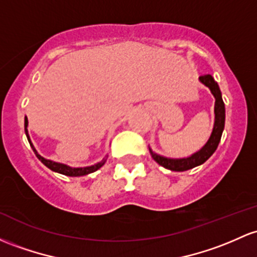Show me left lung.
<instances>
[{
  "instance_id": "left-lung-1",
  "label": "left lung",
  "mask_w": 257,
  "mask_h": 257,
  "mask_svg": "<svg viewBox=\"0 0 257 257\" xmlns=\"http://www.w3.org/2000/svg\"><path fill=\"white\" fill-rule=\"evenodd\" d=\"M199 80L204 84L205 86H207L211 90L212 95L215 96V124H213L212 133H211L210 139L207 140V143L205 144L201 148V150H199L195 154H193L191 156L185 157V159H167V157L160 156V155L155 154L154 151L149 148L152 159L156 161L160 166L167 168V170L174 171V172H183L191 170V168L196 167V166L202 165L204 162L210 159L212 156L213 152L216 151L217 146H218L219 142H221L222 133H223L224 129V120H225V108H224V102L222 100V94L221 90H219L218 84L216 83L215 79L212 78V75L206 74L201 75L199 78Z\"/></svg>"
}]
</instances>
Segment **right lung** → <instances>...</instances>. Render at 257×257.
I'll return each instance as SVG.
<instances>
[{"label": "right lung", "instance_id": "right-lung-1", "mask_svg": "<svg viewBox=\"0 0 257 257\" xmlns=\"http://www.w3.org/2000/svg\"><path fill=\"white\" fill-rule=\"evenodd\" d=\"M24 129H25V134H27V138H28V142H29L30 146H32L33 151L35 152L36 157H38V159L40 160L47 168H50L51 171L57 172V173L64 174V176H68V177H81V176H86V174L97 171L98 168H101L103 165H105L107 157L106 159H103L102 161H100V162H97L96 165L89 166V167H79V168H73V167H69V166H67V165H63V163H58V162H55V161L44 159L41 155L38 154L36 149L34 148V145L32 144V140H30L29 134H28V118L27 117H25V119H24Z\"/></svg>", "mask_w": 257, "mask_h": 257}]
</instances>
